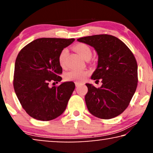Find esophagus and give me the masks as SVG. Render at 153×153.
I'll return each instance as SVG.
<instances>
[{
  "label": "esophagus",
  "mask_w": 153,
  "mask_h": 153,
  "mask_svg": "<svg viewBox=\"0 0 153 153\" xmlns=\"http://www.w3.org/2000/svg\"><path fill=\"white\" fill-rule=\"evenodd\" d=\"M81 85V83H77V82H76L75 83V85H76V87H79V85Z\"/></svg>",
  "instance_id": "obj_1"
}]
</instances>
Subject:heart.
<instances>
[{"mask_svg":"<svg viewBox=\"0 0 153 153\" xmlns=\"http://www.w3.org/2000/svg\"><path fill=\"white\" fill-rule=\"evenodd\" d=\"M74 49L81 57L85 60L90 58L92 56V50L88 45L83 43L77 44L74 46ZM68 55V49H62L58 56V62L61 68H65L66 66V58ZM88 71H81L76 70H72L66 72L64 75V78L67 81H72L76 82H81L88 76Z\"/></svg>","mask_w":153,"mask_h":153,"instance_id":"1","label":"heart"}]
</instances>
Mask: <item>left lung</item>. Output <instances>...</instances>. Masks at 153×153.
<instances>
[{
  "label": "left lung",
  "mask_w": 153,
  "mask_h": 153,
  "mask_svg": "<svg viewBox=\"0 0 153 153\" xmlns=\"http://www.w3.org/2000/svg\"><path fill=\"white\" fill-rule=\"evenodd\" d=\"M93 47L98 55L97 67L91 79L102 85L85 83V101L89 112L102 119H111L126 109L138 82L137 62L124 42L110 35H95L77 39Z\"/></svg>",
  "instance_id": "left-lung-1"
}]
</instances>
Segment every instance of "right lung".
<instances>
[{
  "label": "right lung",
  "instance_id": "right-lung-1",
  "mask_svg": "<svg viewBox=\"0 0 153 153\" xmlns=\"http://www.w3.org/2000/svg\"><path fill=\"white\" fill-rule=\"evenodd\" d=\"M74 38H39L21 50L14 65V88L19 101L32 118L48 121L65 111L75 88L67 81L49 87L50 82L62 80L58 56Z\"/></svg>",
  "mask_w": 153,
  "mask_h": 153
}]
</instances>
